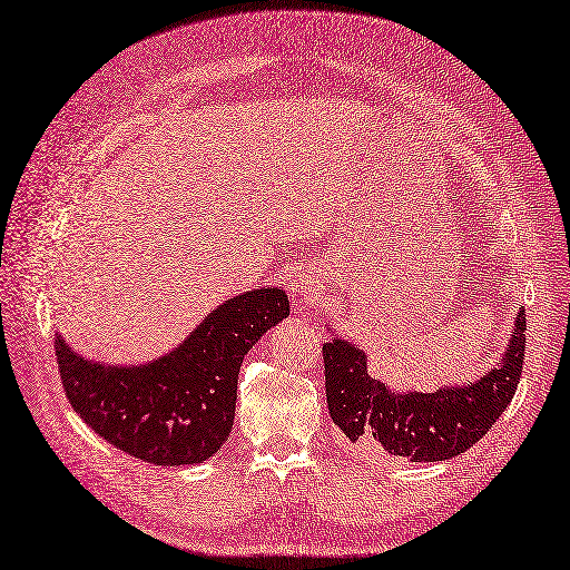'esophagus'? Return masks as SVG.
<instances>
[{
  "label": "esophagus",
  "instance_id": "esophagus-1",
  "mask_svg": "<svg viewBox=\"0 0 570 570\" xmlns=\"http://www.w3.org/2000/svg\"><path fill=\"white\" fill-rule=\"evenodd\" d=\"M289 293H293L302 302V307L307 309L318 297H322V287H318V281L314 275L299 273L293 277V281H289Z\"/></svg>",
  "mask_w": 570,
  "mask_h": 570
}]
</instances>
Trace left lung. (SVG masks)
Listing matches in <instances>:
<instances>
[{
    "instance_id": "8db88e82",
    "label": "left lung",
    "mask_w": 570,
    "mask_h": 570,
    "mask_svg": "<svg viewBox=\"0 0 570 570\" xmlns=\"http://www.w3.org/2000/svg\"><path fill=\"white\" fill-rule=\"evenodd\" d=\"M524 309L510 331L498 365L469 384L438 392L392 390L370 377L367 355L355 343L333 336L324 343L326 404L351 442L380 445L411 462H445L474 448L515 396L524 360Z\"/></svg>"
}]
</instances>
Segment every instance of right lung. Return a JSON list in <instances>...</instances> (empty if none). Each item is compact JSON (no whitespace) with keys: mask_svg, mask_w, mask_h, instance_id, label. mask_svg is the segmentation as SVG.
Returning a JSON list of instances; mask_svg holds the SVG:
<instances>
[{"mask_svg":"<svg viewBox=\"0 0 570 570\" xmlns=\"http://www.w3.org/2000/svg\"><path fill=\"white\" fill-rule=\"evenodd\" d=\"M289 316L285 289L225 299L174 351L140 365L81 357L55 333L65 394L110 445L157 466L200 464L232 433L244 355Z\"/></svg>","mask_w":570,"mask_h":570,"instance_id":"1","label":"right lung"}]
</instances>
